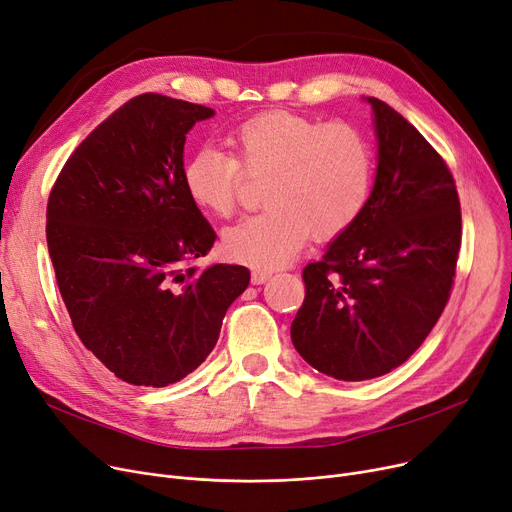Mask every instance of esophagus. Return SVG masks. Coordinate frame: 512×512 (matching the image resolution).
Returning a JSON list of instances; mask_svg holds the SVG:
<instances>
[{"label":"esophagus","mask_w":512,"mask_h":512,"mask_svg":"<svg viewBox=\"0 0 512 512\" xmlns=\"http://www.w3.org/2000/svg\"><path fill=\"white\" fill-rule=\"evenodd\" d=\"M273 277V273L271 271H262V269H256V271H252V283L254 285H262V283H266Z\"/></svg>","instance_id":"esophagus-1"}]
</instances>
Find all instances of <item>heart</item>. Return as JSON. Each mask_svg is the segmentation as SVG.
Masks as SVG:
<instances>
[{"label": "heart", "mask_w": 512, "mask_h": 512, "mask_svg": "<svg viewBox=\"0 0 512 512\" xmlns=\"http://www.w3.org/2000/svg\"><path fill=\"white\" fill-rule=\"evenodd\" d=\"M235 156L200 148L183 166L189 200L214 216H231L248 177L264 181V212L243 218L223 235L229 258L275 269L294 258L312 235H344L371 198L375 154L348 123L302 114L262 112L231 133Z\"/></svg>", "instance_id": "heart-1"}]
</instances>
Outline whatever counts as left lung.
<instances>
[{
  "mask_svg": "<svg viewBox=\"0 0 512 512\" xmlns=\"http://www.w3.org/2000/svg\"><path fill=\"white\" fill-rule=\"evenodd\" d=\"M379 162L358 221L306 264L291 323L300 356L329 377L364 381L410 358L444 312L460 250V202L444 158L377 97Z\"/></svg>",
  "mask_w": 512,
  "mask_h": 512,
  "instance_id": "left-lung-1",
  "label": "left lung"
}]
</instances>
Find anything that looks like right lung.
Returning <instances> with one entry per match:
<instances>
[{
  "mask_svg": "<svg viewBox=\"0 0 512 512\" xmlns=\"http://www.w3.org/2000/svg\"><path fill=\"white\" fill-rule=\"evenodd\" d=\"M212 114L160 93L133 97L70 154L47 200V250L72 327L133 385L196 371L250 283L246 266H193L216 233L185 191L183 145Z\"/></svg>",
  "mask_w": 512,
  "mask_h": 512,
  "instance_id": "1",
  "label": "right lung"
}]
</instances>
